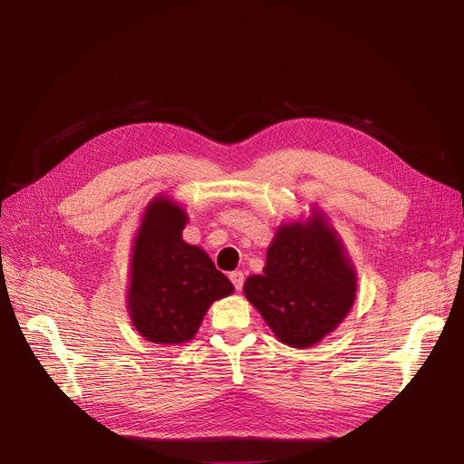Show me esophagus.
Masks as SVG:
<instances>
[{
  "label": "esophagus",
  "instance_id": "1",
  "mask_svg": "<svg viewBox=\"0 0 464 464\" xmlns=\"http://www.w3.org/2000/svg\"><path fill=\"white\" fill-rule=\"evenodd\" d=\"M229 280L233 282L235 289H237V291H240V289H242V285H244V274H242L240 270H235V272H231V274H229Z\"/></svg>",
  "mask_w": 464,
  "mask_h": 464
}]
</instances>
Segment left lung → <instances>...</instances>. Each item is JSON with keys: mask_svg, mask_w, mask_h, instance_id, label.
<instances>
[{"mask_svg": "<svg viewBox=\"0 0 464 464\" xmlns=\"http://www.w3.org/2000/svg\"><path fill=\"white\" fill-rule=\"evenodd\" d=\"M244 296L289 347H312L335 330L354 304L356 270L328 216L312 207L310 218L277 227Z\"/></svg>", "mask_w": 464, "mask_h": 464, "instance_id": "8db88e82", "label": "left lung"}]
</instances>
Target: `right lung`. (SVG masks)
<instances>
[{"mask_svg": "<svg viewBox=\"0 0 464 464\" xmlns=\"http://www.w3.org/2000/svg\"><path fill=\"white\" fill-rule=\"evenodd\" d=\"M187 210L157 196L132 242L127 310L134 328L157 345L188 343L212 302L235 287L199 246L182 240Z\"/></svg>", "mask_w": 464, "mask_h": 464, "instance_id": "right-lung-1", "label": "right lung"}]
</instances>
